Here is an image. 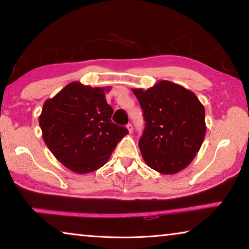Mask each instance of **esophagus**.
Returning <instances> with one entry per match:
<instances>
[{"mask_svg":"<svg viewBox=\"0 0 249 249\" xmlns=\"http://www.w3.org/2000/svg\"><path fill=\"white\" fill-rule=\"evenodd\" d=\"M126 127H127V129H128L129 134H132V133H133V125H132V124L128 123L127 125H126Z\"/></svg>","mask_w":249,"mask_h":249,"instance_id":"1","label":"esophagus"}]
</instances>
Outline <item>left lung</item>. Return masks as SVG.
Instances as JSON below:
<instances>
[{"label":"left lung","mask_w":249,"mask_h":249,"mask_svg":"<svg viewBox=\"0 0 249 249\" xmlns=\"http://www.w3.org/2000/svg\"><path fill=\"white\" fill-rule=\"evenodd\" d=\"M133 92L146 122L138 142L145 162L163 175L184 169L204 140V107L193 92L166 80Z\"/></svg>","instance_id":"left-lung-1"}]
</instances>
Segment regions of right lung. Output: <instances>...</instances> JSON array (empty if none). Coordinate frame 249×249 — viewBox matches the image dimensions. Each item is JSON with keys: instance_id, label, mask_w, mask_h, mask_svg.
Here are the masks:
<instances>
[{"instance_id": "1", "label": "right lung", "mask_w": 249, "mask_h": 249, "mask_svg": "<svg viewBox=\"0 0 249 249\" xmlns=\"http://www.w3.org/2000/svg\"><path fill=\"white\" fill-rule=\"evenodd\" d=\"M109 88L71 82L46 101L39 116L45 144L62 165L89 174L107 163L122 138L124 126L112 123L113 108L105 100Z\"/></svg>"}]
</instances>
